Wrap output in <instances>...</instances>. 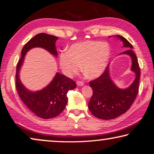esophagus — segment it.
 <instances>
[{"mask_svg":"<svg viewBox=\"0 0 154 154\" xmlns=\"http://www.w3.org/2000/svg\"><path fill=\"white\" fill-rule=\"evenodd\" d=\"M77 84L79 86H83V85H84V83L83 82H81V81H79V82H77Z\"/></svg>","mask_w":154,"mask_h":154,"instance_id":"esophagus-1","label":"esophagus"}]
</instances>
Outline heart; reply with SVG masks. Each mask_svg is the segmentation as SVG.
<instances>
[{
  "label": "heart",
  "instance_id": "1",
  "mask_svg": "<svg viewBox=\"0 0 154 154\" xmlns=\"http://www.w3.org/2000/svg\"><path fill=\"white\" fill-rule=\"evenodd\" d=\"M111 56L110 45L99 41H85L72 44L69 51L60 55L59 64L63 73L71 77L82 70L90 79L102 75L108 66Z\"/></svg>",
  "mask_w": 154,
  "mask_h": 154
}]
</instances>
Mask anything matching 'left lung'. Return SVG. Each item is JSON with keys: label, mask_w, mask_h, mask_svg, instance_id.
<instances>
[{"label": "left lung", "mask_w": 154, "mask_h": 154, "mask_svg": "<svg viewBox=\"0 0 154 154\" xmlns=\"http://www.w3.org/2000/svg\"><path fill=\"white\" fill-rule=\"evenodd\" d=\"M116 36L122 41L123 47L127 49L120 54H126L131 58V71L135 73V79L129 87L119 88L111 79L109 64L102 75L90 82L93 95L88 103V108L93 116L105 120L113 119L126 113L139 92L140 72L137 58L132 50L133 47L123 36Z\"/></svg>", "instance_id": "left-lung-1"}]
</instances>
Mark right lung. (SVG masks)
Here are the masks:
<instances>
[{
    "mask_svg": "<svg viewBox=\"0 0 154 154\" xmlns=\"http://www.w3.org/2000/svg\"><path fill=\"white\" fill-rule=\"evenodd\" d=\"M58 38L54 35L40 33L34 36L24 46L21 58L16 67V88L21 100L36 116L43 119H50L58 116L66 106L67 93L73 90L77 85L74 81L56 72L51 82L42 90L32 92L27 89L20 78V71L24 63L26 54L35 48L45 49L55 57L58 56L56 42Z\"/></svg>",
    "mask_w": 154,
    "mask_h": 154,
    "instance_id": "right-lung-1",
    "label": "right lung"
}]
</instances>
